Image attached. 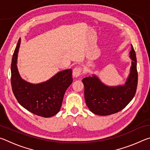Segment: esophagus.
Masks as SVG:
<instances>
[{"mask_svg": "<svg viewBox=\"0 0 150 150\" xmlns=\"http://www.w3.org/2000/svg\"><path fill=\"white\" fill-rule=\"evenodd\" d=\"M82 72V69L80 67H76L73 70V77H77L81 74Z\"/></svg>", "mask_w": 150, "mask_h": 150, "instance_id": "obj_1", "label": "esophagus"}]
</instances>
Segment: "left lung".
Listing matches in <instances>:
<instances>
[{
	"instance_id": "obj_1",
	"label": "left lung",
	"mask_w": 150,
	"mask_h": 150,
	"mask_svg": "<svg viewBox=\"0 0 150 150\" xmlns=\"http://www.w3.org/2000/svg\"><path fill=\"white\" fill-rule=\"evenodd\" d=\"M129 57L132 65L124 85L108 86L95 75L82 80L85 102L93 113L100 116L112 115L122 110L132 100L138 85L137 60L132 45Z\"/></svg>"
}]
</instances>
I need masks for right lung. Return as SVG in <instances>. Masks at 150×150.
I'll return each instance as SVG.
<instances>
[{
	"mask_svg": "<svg viewBox=\"0 0 150 150\" xmlns=\"http://www.w3.org/2000/svg\"><path fill=\"white\" fill-rule=\"evenodd\" d=\"M20 42V38L11 63V85L15 97L20 105L34 115L45 118L57 115L65 91L73 82L72 70L59 71L50 79L37 84L24 80L17 67Z\"/></svg>",
	"mask_w": 150,
	"mask_h": 150,
	"instance_id": "1",
	"label": "right lung"
}]
</instances>
